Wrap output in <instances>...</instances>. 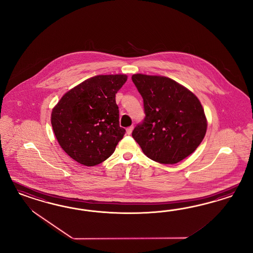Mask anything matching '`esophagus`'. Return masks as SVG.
<instances>
[{
    "mask_svg": "<svg viewBox=\"0 0 253 253\" xmlns=\"http://www.w3.org/2000/svg\"><path fill=\"white\" fill-rule=\"evenodd\" d=\"M132 130H133V126H130V127H128V128H127V130H126V132H127V134H129V135H130V133L132 132Z\"/></svg>",
    "mask_w": 253,
    "mask_h": 253,
    "instance_id": "esophagus-1",
    "label": "esophagus"
}]
</instances>
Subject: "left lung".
Instances as JSON below:
<instances>
[{
  "label": "left lung",
  "instance_id": "left-lung-1",
  "mask_svg": "<svg viewBox=\"0 0 253 253\" xmlns=\"http://www.w3.org/2000/svg\"><path fill=\"white\" fill-rule=\"evenodd\" d=\"M131 80L143 97L146 113L131 135L144 154L161 164H175L191 155L207 131L199 98L167 77L137 73Z\"/></svg>",
  "mask_w": 253,
  "mask_h": 253
}]
</instances>
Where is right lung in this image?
<instances>
[{
	"mask_svg": "<svg viewBox=\"0 0 253 253\" xmlns=\"http://www.w3.org/2000/svg\"><path fill=\"white\" fill-rule=\"evenodd\" d=\"M127 78L111 74L87 79L66 92L52 109L58 144L80 164L91 167L106 161L125 134L115 97Z\"/></svg>",
	"mask_w": 253,
	"mask_h": 253,
	"instance_id": "right-lung-1",
	"label": "right lung"
}]
</instances>
